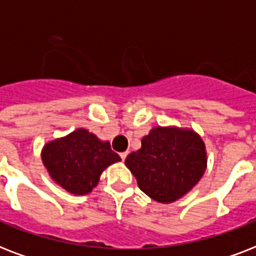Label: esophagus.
<instances>
[{
    "label": "esophagus",
    "instance_id": "obj_1",
    "mask_svg": "<svg viewBox=\"0 0 256 256\" xmlns=\"http://www.w3.org/2000/svg\"><path fill=\"white\" fill-rule=\"evenodd\" d=\"M128 152H120V158H122V160H126V156H128Z\"/></svg>",
    "mask_w": 256,
    "mask_h": 256
}]
</instances>
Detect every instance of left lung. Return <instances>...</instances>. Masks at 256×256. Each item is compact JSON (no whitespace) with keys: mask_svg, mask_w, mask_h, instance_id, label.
<instances>
[{"mask_svg":"<svg viewBox=\"0 0 256 256\" xmlns=\"http://www.w3.org/2000/svg\"><path fill=\"white\" fill-rule=\"evenodd\" d=\"M124 164L144 194L160 203H172L204 174L206 146L191 128L156 126L142 138L140 150L128 154Z\"/></svg>","mask_w":256,"mask_h":256,"instance_id":"obj_1","label":"left lung"}]
</instances>
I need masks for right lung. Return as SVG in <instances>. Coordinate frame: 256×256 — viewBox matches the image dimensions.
Wrapping results in <instances>:
<instances>
[{
    "mask_svg": "<svg viewBox=\"0 0 256 256\" xmlns=\"http://www.w3.org/2000/svg\"><path fill=\"white\" fill-rule=\"evenodd\" d=\"M41 158L50 178L74 195L92 192L104 168L120 160L108 140H100L86 128L48 142Z\"/></svg>",
    "mask_w": 256,
    "mask_h": 256,
    "instance_id": "add662e5",
    "label": "right lung"
}]
</instances>
